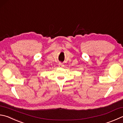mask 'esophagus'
<instances>
[{
	"label": "esophagus",
	"mask_w": 123,
	"mask_h": 123,
	"mask_svg": "<svg viewBox=\"0 0 123 123\" xmlns=\"http://www.w3.org/2000/svg\"><path fill=\"white\" fill-rule=\"evenodd\" d=\"M58 66H59V68H62V67H63V64L61 63V62H59V64H58Z\"/></svg>",
	"instance_id": "1"
}]
</instances>
